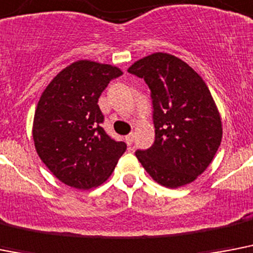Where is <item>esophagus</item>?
Here are the masks:
<instances>
[{
	"mask_svg": "<svg viewBox=\"0 0 253 253\" xmlns=\"http://www.w3.org/2000/svg\"><path fill=\"white\" fill-rule=\"evenodd\" d=\"M133 136H135V135H133L132 132H131V133H128V135H127V136H126V143H127V144H128V145H131V144H132V141H133Z\"/></svg>",
	"mask_w": 253,
	"mask_h": 253,
	"instance_id": "1",
	"label": "esophagus"
}]
</instances>
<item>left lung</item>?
I'll return each instance as SVG.
<instances>
[{"label": "left lung", "instance_id": "1", "mask_svg": "<svg viewBox=\"0 0 253 253\" xmlns=\"http://www.w3.org/2000/svg\"><path fill=\"white\" fill-rule=\"evenodd\" d=\"M128 73L151 89L155 143L135 152L147 173L169 188L194 182L222 139L221 117L211 91L182 59L155 53L139 59Z\"/></svg>", "mask_w": 253, "mask_h": 253}]
</instances>
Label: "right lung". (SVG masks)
I'll return each instance as SVG.
<instances>
[{
  "mask_svg": "<svg viewBox=\"0 0 253 253\" xmlns=\"http://www.w3.org/2000/svg\"><path fill=\"white\" fill-rule=\"evenodd\" d=\"M116 66L78 61L63 69L45 88L34 118L39 157L61 182L89 190L109 178L126 143L101 127L98 98L110 80L121 77Z\"/></svg>",
  "mask_w": 253,
  "mask_h": 253,
  "instance_id": "add662e5",
  "label": "right lung"
}]
</instances>
